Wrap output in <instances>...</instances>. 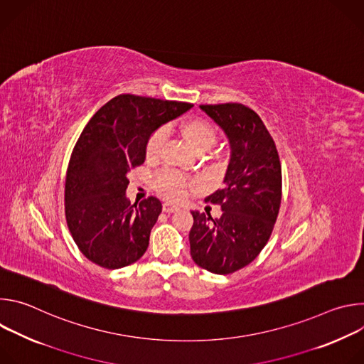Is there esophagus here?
Masks as SVG:
<instances>
[{
    "instance_id": "esophagus-1",
    "label": "esophagus",
    "mask_w": 364,
    "mask_h": 364,
    "mask_svg": "<svg viewBox=\"0 0 364 364\" xmlns=\"http://www.w3.org/2000/svg\"><path fill=\"white\" fill-rule=\"evenodd\" d=\"M178 210H180V207L173 204V203H164L163 204V212H166V213H176Z\"/></svg>"
}]
</instances>
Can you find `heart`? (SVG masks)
Instances as JSON below:
<instances>
[{
	"label": "heart",
	"mask_w": 364,
	"mask_h": 364,
	"mask_svg": "<svg viewBox=\"0 0 364 364\" xmlns=\"http://www.w3.org/2000/svg\"><path fill=\"white\" fill-rule=\"evenodd\" d=\"M180 132L184 138V141L188 144L190 148H193L196 152H204L215 145L218 141V131L216 128L201 118H193L186 121ZM167 134L164 129L154 131L145 144V157L149 161H155L160 159L163 152L164 144H166ZM190 183L187 178L177 173H161L157 178H155V188L157 191L168 198V200H181L187 194Z\"/></svg>",
	"instance_id": "obj_1"
}]
</instances>
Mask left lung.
<instances>
[{
	"label": "left lung",
	"mask_w": 364,
	"mask_h": 364,
	"mask_svg": "<svg viewBox=\"0 0 364 364\" xmlns=\"http://www.w3.org/2000/svg\"><path fill=\"white\" fill-rule=\"evenodd\" d=\"M228 135L230 161L225 187L205 201L219 204L222 216L191 212L190 253L203 269L226 275L261 253L277 222L282 173L277 145L259 115L242 103L200 105Z\"/></svg>",
	"instance_id": "1"
}]
</instances>
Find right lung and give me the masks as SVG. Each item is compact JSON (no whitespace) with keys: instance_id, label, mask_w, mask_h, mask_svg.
Returning <instances> with one entry per match:
<instances>
[{"instance_id":"right-lung-1","label":"right lung","mask_w":364,"mask_h":364,"mask_svg":"<svg viewBox=\"0 0 364 364\" xmlns=\"http://www.w3.org/2000/svg\"><path fill=\"white\" fill-rule=\"evenodd\" d=\"M191 107L118 95L82 131L66 173L65 213L75 243L90 262L119 269L145 253L163 205L152 196L132 205L125 194L128 173L144 164L149 135Z\"/></svg>"}]
</instances>
